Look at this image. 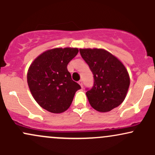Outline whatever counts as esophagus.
I'll use <instances>...</instances> for the list:
<instances>
[{
    "mask_svg": "<svg viewBox=\"0 0 155 155\" xmlns=\"http://www.w3.org/2000/svg\"><path fill=\"white\" fill-rule=\"evenodd\" d=\"M79 84H80V86L81 87H83V82H82V81H81V80H80V81H79Z\"/></svg>",
    "mask_w": 155,
    "mask_h": 155,
    "instance_id": "1",
    "label": "esophagus"
}]
</instances>
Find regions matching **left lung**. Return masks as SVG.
<instances>
[{
  "mask_svg": "<svg viewBox=\"0 0 155 155\" xmlns=\"http://www.w3.org/2000/svg\"><path fill=\"white\" fill-rule=\"evenodd\" d=\"M79 52L93 74V86L86 89L92 107L107 112L120 106L130 86L128 73L123 64L102 49H81Z\"/></svg>",
  "mask_w": 155,
  "mask_h": 155,
  "instance_id": "8db88e82",
  "label": "left lung"
}]
</instances>
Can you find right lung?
Returning <instances> with one entry per match:
<instances>
[{
	"mask_svg": "<svg viewBox=\"0 0 155 155\" xmlns=\"http://www.w3.org/2000/svg\"><path fill=\"white\" fill-rule=\"evenodd\" d=\"M76 48H56L39 55L28 72V84L39 106L51 113H62L70 107L81 87L73 81L67 65L75 58Z\"/></svg>",
	"mask_w": 155,
	"mask_h": 155,
	"instance_id": "right-lung-1",
	"label": "right lung"
}]
</instances>
